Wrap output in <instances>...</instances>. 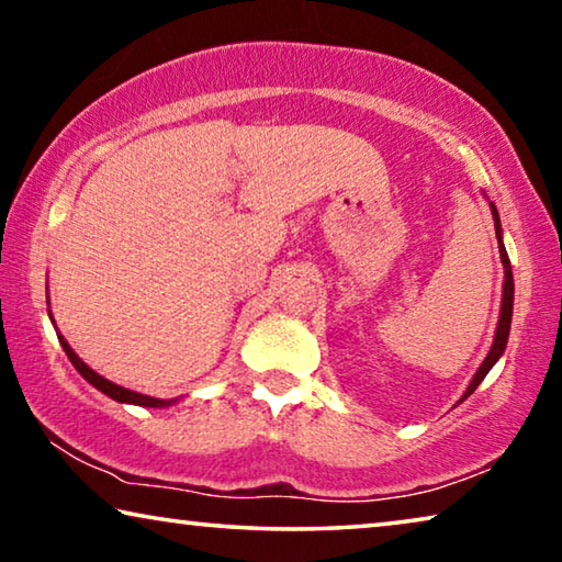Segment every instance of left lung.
Listing matches in <instances>:
<instances>
[{
	"label": "left lung",
	"instance_id": "obj_1",
	"mask_svg": "<svg viewBox=\"0 0 562 562\" xmlns=\"http://www.w3.org/2000/svg\"><path fill=\"white\" fill-rule=\"evenodd\" d=\"M493 207V220H495V235H497V245H501V260L505 265V284H503V307H501V319H497V329H495V342L490 347L487 358L480 364V370L475 372L473 382H470V387L465 390V400L468 395L475 393V387L483 382V378L490 372V368L497 362V358L505 352V345H507V335H510V319H513V295H515V284H513V270H510V257H507L505 247H503V239H501V217H497V210L495 204H490Z\"/></svg>",
	"mask_w": 562,
	"mask_h": 562
}]
</instances>
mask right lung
I'll return each instance as SVG.
<instances>
[{
  "label": "right lung",
  "mask_w": 562,
  "mask_h": 562,
  "mask_svg": "<svg viewBox=\"0 0 562 562\" xmlns=\"http://www.w3.org/2000/svg\"><path fill=\"white\" fill-rule=\"evenodd\" d=\"M57 337H59L61 347H65V352H67L69 362L75 364L79 375H82L87 382H92V385H94L97 390H102L104 395H110L112 400H117V403H132V405H145V407H165V405L172 403V400H157V397H149V395L132 393V390H127V387H120V385H114V382L104 380L102 375H97V372H94L92 368H87V364L77 358L75 350H72V347L67 345L65 337H61V335H57Z\"/></svg>",
  "instance_id": "obj_1"
}]
</instances>
